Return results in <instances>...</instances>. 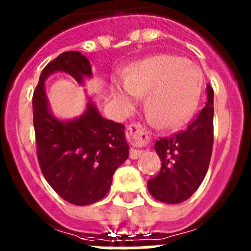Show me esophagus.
Wrapping results in <instances>:
<instances>
[{
	"label": "esophagus",
	"instance_id": "34e87169",
	"mask_svg": "<svg viewBox=\"0 0 251 251\" xmlns=\"http://www.w3.org/2000/svg\"><path fill=\"white\" fill-rule=\"evenodd\" d=\"M127 138H128V141L132 142V143H134L136 146H143L147 143L148 136L141 124L133 123V124H130V126H128V128H127ZM142 153H143V151L142 150H136V148H132L129 152V157L132 159H137V158H139V156H141Z\"/></svg>",
	"mask_w": 251,
	"mask_h": 251
}]
</instances>
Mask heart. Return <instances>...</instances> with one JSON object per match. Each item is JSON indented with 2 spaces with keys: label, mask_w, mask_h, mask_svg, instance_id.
Wrapping results in <instances>:
<instances>
[{
  "label": "heart",
  "mask_w": 251,
  "mask_h": 251,
  "mask_svg": "<svg viewBox=\"0 0 251 251\" xmlns=\"http://www.w3.org/2000/svg\"><path fill=\"white\" fill-rule=\"evenodd\" d=\"M203 74L195 64L176 55L161 54L133 65L127 77L113 80L112 94L126 108L146 94L145 108L153 123L178 128L191 118L200 100Z\"/></svg>",
  "instance_id": "heart-1"
}]
</instances>
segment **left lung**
Wrapping results in <instances>:
<instances>
[{"label": "left lung", "instance_id": "1", "mask_svg": "<svg viewBox=\"0 0 251 251\" xmlns=\"http://www.w3.org/2000/svg\"><path fill=\"white\" fill-rule=\"evenodd\" d=\"M206 93L205 108L185 130L154 143L162 167L158 175L148 181L147 187L161 202H183L205 178L214 142V90L208 84Z\"/></svg>", "mask_w": 251, "mask_h": 251}]
</instances>
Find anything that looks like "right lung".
I'll use <instances>...</instances> for the list:
<instances>
[{"label": "right lung", "instance_id": "obj_1", "mask_svg": "<svg viewBox=\"0 0 251 251\" xmlns=\"http://www.w3.org/2000/svg\"><path fill=\"white\" fill-rule=\"evenodd\" d=\"M63 72L77 84L92 77L89 60L79 51H66L44 68L32 97L37 158L54 191L73 205L101 200L112 185L115 170L129 156L124 126L103 118L92 98L80 117L56 118L50 110L45 81Z\"/></svg>", "mask_w": 251, "mask_h": 251}]
</instances>
